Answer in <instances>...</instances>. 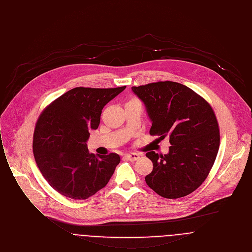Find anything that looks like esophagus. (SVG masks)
I'll return each mask as SVG.
<instances>
[{
  "label": "esophagus",
  "mask_w": 252,
  "mask_h": 252,
  "mask_svg": "<svg viewBox=\"0 0 252 252\" xmlns=\"http://www.w3.org/2000/svg\"><path fill=\"white\" fill-rule=\"evenodd\" d=\"M125 158L129 161H136L140 158V156L137 153H128V154L125 155Z\"/></svg>",
  "instance_id": "esophagus-1"
}]
</instances>
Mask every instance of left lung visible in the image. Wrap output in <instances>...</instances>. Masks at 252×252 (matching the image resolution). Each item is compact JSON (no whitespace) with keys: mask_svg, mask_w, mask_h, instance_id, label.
I'll list each match as a JSON object with an SVG mask.
<instances>
[{"mask_svg":"<svg viewBox=\"0 0 252 252\" xmlns=\"http://www.w3.org/2000/svg\"><path fill=\"white\" fill-rule=\"evenodd\" d=\"M152 122L151 135L170 138L169 153L146 156L153 171L145 177L159 195L179 198L207 179L219 152L220 130L211 105L193 90L174 81L133 86Z\"/></svg>","mask_w":252,"mask_h":252,"instance_id":"left-lung-1","label":"left lung"}]
</instances>
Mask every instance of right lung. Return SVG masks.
<instances>
[{
    "instance_id": "obj_1",
    "label": "right lung",
    "mask_w": 252,
    "mask_h": 252,
    "mask_svg": "<svg viewBox=\"0 0 252 252\" xmlns=\"http://www.w3.org/2000/svg\"><path fill=\"white\" fill-rule=\"evenodd\" d=\"M126 86L75 87L56 99L37 119L32 150L36 165L61 194L86 199L103 189L120 163L119 155L89 153V131L96 130L103 107Z\"/></svg>"
}]
</instances>
